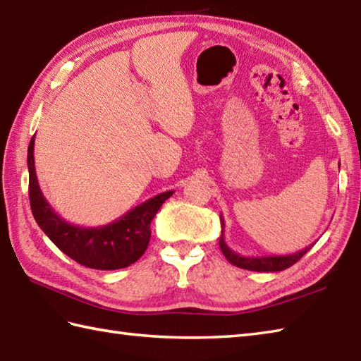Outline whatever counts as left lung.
I'll return each mask as SVG.
<instances>
[{
    "label": "left lung",
    "mask_w": 361,
    "mask_h": 361,
    "mask_svg": "<svg viewBox=\"0 0 361 361\" xmlns=\"http://www.w3.org/2000/svg\"><path fill=\"white\" fill-rule=\"evenodd\" d=\"M221 221V234L219 239L220 250L224 252L225 257L231 262L233 265L243 268V270H250V271H282L286 268L291 267L296 264L299 259H301L305 252H307L310 247H305L301 251H296L293 255H286V256H242L239 252L233 251L228 247L225 242V220L224 217H220Z\"/></svg>",
    "instance_id": "left-lung-1"
}]
</instances>
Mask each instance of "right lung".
<instances>
[{
	"label": "right lung",
	"instance_id": "right-lung-1",
	"mask_svg": "<svg viewBox=\"0 0 361 361\" xmlns=\"http://www.w3.org/2000/svg\"><path fill=\"white\" fill-rule=\"evenodd\" d=\"M35 135L29 142V202L42 231L75 262L94 270H119L135 264L150 242V224L173 190L149 198L109 225L83 228L68 224L46 200L38 185L34 163Z\"/></svg>",
	"mask_w": 361,
	"mask_h": 361
}]
</instances>
